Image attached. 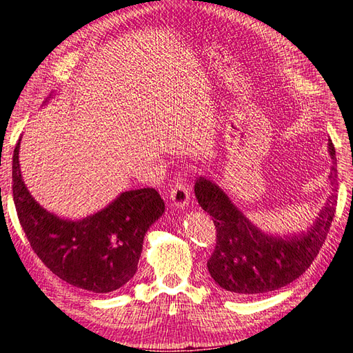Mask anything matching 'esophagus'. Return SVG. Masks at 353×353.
<instances>
[{"label":"esophagus","instance_id":"34e87169","mask_svg":"<svg viewBox=\"0 0 353 353\" xmlns=\"http://www.w3.org/2000/svg\"><path fill=\"white\" fill-rule=\"evenodd\" d=\"M169 196L175 209H184L188 205L190 188L185 183V179L181 175H178V178L174 181V184L169 191Z\"/></svg>","mask_w":353,"mask_h":353}]
</instances>
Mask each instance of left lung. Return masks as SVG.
<instances>
[{
    "mask_svg": "<svg viewBox=\"0 0 353 353\" xmlns=\"http://www.w3.org/2000/svg\"><path fill=\"white\" fill-rule=\"evenodd\" d=\"M328 153L331 159H336L331 141ZM328 183L331 191L311 228L280 237L256 227L216 183L200 176L194 184V193L216 228V245L208 261L209 274L215 283L234 296H252L279 290L299 279L323 248L334 218L336 160L330 168Z\"/></svg>",
    "mask_w": 353,
    "mask_h": 353,
    "instance_id": "8db88e82",
    "label": "left lung"
}]
</instances>
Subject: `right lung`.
I'll use <instances>...</instances> for the list:
<instances>
[{
  "instance_id": "right-lung-1",
  "label": "right lung",
  "mask_w": 353,
  "mask_h": 353,
  "mask_svg": "<svg viewBox=\"0 0 353 353\" xmlns=\"http://www.w3.org/2000/svg\"><path fill=\"white\" fill-rule=\"evenodd\" d=\"M51 99V97H48ZM13 154V200L30 248L59 279L83 290L110 293L137 272L147 230L163 215L154 188L123 191L104 209L72 221L50 213L30 196Z\"/></svg>"
}]
</instances>
